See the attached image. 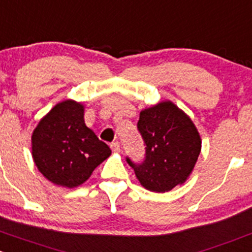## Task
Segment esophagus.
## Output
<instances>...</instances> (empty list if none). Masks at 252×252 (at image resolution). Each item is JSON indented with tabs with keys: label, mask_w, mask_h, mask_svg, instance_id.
I'll return each instance as SVG.
<instances>
[{
	"label": "esophagus",
	"mask_w": 252,
	"mask_h": 252,
	"mask_svg": "<svg viewBox=\"0 0 252 252\" xmlns=\"http://www.w3.org/2000/svg\"><path fill=\"white\" fill-rule=\"evenodd\" d=\"M110 148H112V150L114 153L121 152V144H119L118 142H113L112 144H110Z\"/></svg>",
	"instance_id": "1"
}]
</instances>
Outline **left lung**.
Returning <instances> with one entry per match:
<instances>
[{
	"instance_id": "obj_1",
	"label": "left lung",
	"mask_w": 252,
	"mask_h": 252,
	"mask_svg": "<svg viewBox=\"0 0 252 252\" xmlns=\"http://www.w3.org/2000/svg\"><path fill=\"white\" fill-rule=\"evenodd\" d=\"M138 130L145 147L143 163H133L140 184L155 192L182 185L191 174L201 150V138L189 115L170 100L142 110Z\"/></svg>"
}]
</instances>
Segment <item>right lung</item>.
<instances>
[{"instance_id":"1","label":"right lung","mask_w":252,"mask_h":252,"mask_svg":"<svg viewBox=\"0 0 252 252\" xmlns=\"http://www.w3.org/2000/svg\"><path fill=\"white\" fill-rule=\"evenodd\" d=\"M112 154L84 123V107L67 99L52 108L32 134V157L38 170L53 184L76 188Z\"/></svg>"}]
</instances>
